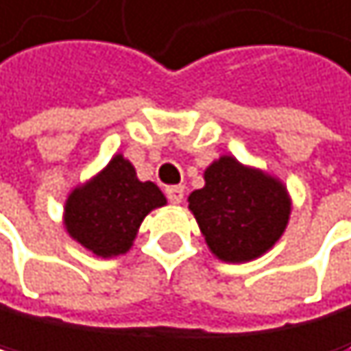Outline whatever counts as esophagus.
I'll return each mask as SVG.
<instances>
[{
	"label": "esophagus",
	"instance_id": "obj_1",
	"mask_svg": "<svg viewBox=\"0 0 351 351\" xmlns=\"http://www.w3.org/2000/svg\"><path fill=\"white\" fill-rule=\"evenodd\" d=\"M183 185H170V188H166V196H168V201L170 203H181L183 201Z\"/></svg>",
	"mask_w": 351,
	"mask_h": 351
}]
</instances>
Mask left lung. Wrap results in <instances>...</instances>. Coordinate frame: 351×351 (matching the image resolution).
<instances>
[{
  "instance_id": "left-lung-1",
  "label": "left lung",
  "mask_w": 351,
  "mask_h": 351,
  "mask_svg": "<svg viewBox=\"0 0 351 351\" xmlns=\"http://www.w3.org/2000/svg\"><path fill=\"white\" fill-rule=\"evenodd\" d=\"M210 251L223 262H251L278 242L291 216L286 185L229 155L205 170V185L188 196Z\"/></svg>"
}]
</instances>
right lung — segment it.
<instances>
[{"label":"right lung","mask_w":351,"mask_h":351,"mask_svg":"<svg viewBox=\"0 0 351 351\" xmlns=\"http://www.w3.org/2000/svg\"><path fill=\"white\" fill-rule=\"evenodd\" d=\"M166 205L152 181H139L133 163L115 155L106 168L73 188L65 201L67 234L98 258L122 256L152 210Z\"/></svg>","instance_id":"right-lung-1"}]
</instances>
